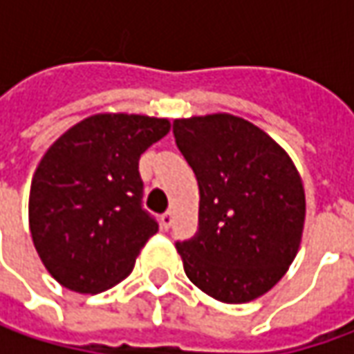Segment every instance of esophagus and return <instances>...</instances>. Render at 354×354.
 <instances>
[{
    "instance_id": "34e87169",
    "label": "esophagus",
    "mask_w": 354,
    "mask_h": 354,
    "mask_svg": "<svg viewBox=\"0 0 354 354\" xmlns=\"http://www.w3.org/2000/svg\"><path fill=\"white\" fill-rule=\"evenodd\" d=\"M159 223H161V228H163V230H169L171 225H173V214H171V212H165V214H161Z\"/></svg>"
}]
</instances>
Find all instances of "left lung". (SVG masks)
<instances>
[{"label": "left lung", "instance_id": "8db88e82", "mask_svg": "<svg viewBox=\"0 0 354 354\" xmlns=\"http://www.w3.org/2000/svg\"><path fill=\"white\" fill-rule=\"evenodd\" d=\"M177 147L198 183V230L177 242L187 278L223 304L268 293L297 256L306 191L288 151L226 112L177 118Z\"/></svg>", "mask_w": 354, "mask_h": 354}]
</instances>
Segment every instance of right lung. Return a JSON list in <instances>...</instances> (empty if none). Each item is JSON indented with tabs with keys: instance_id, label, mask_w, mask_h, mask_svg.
<instances>
[{
	"instance_id": "obj_1",
	"label": "right lung",
	"mask_w": 354,
	"mask_h": 354,
	"mask_svg": "<svg viewBox=\"0 0 354 354\" xmlns=\"http://www.w3.org/2000/svg\"><path fill=\"white\" fill-rule=\"evenodd\" d=\"M167 118L104 112L68 128L41 157L29 191L35 250L62 288L100 293L126 279L157 223L142 209L140 156Z\"/></svg>"
}]
</instances>
